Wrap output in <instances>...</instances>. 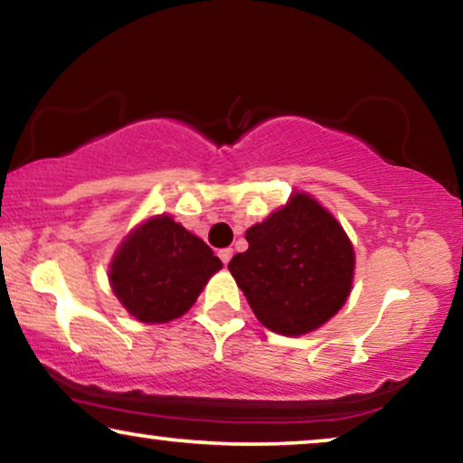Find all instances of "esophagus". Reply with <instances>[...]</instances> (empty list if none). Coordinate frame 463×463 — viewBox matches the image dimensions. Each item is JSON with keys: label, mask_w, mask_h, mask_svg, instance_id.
<instances>
[{"label": "esophagus", "mask_w": 463, "mask_h": 463, "mask_svg": "<svg viewBox=\"0 0 463 463\" xmlns=\"http://www.w3.org/2000/svg\"><path fill=\"white\" fill-rule=\"evenodd\" d=\"M218 256H220V260H222L224 266H226V264L231 262V258H232V250H231V247H224V250L218 251Z\"/></svg>", "instance_id": "obj_1"}]
</instances>
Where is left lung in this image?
Instances as JSON below:
<instances>
[{"mask_svg": "<svg viewBox=\"0 0 463 463\" xmlns=\"http://www.w3.org/2000/svg\"><path fill=\"white\" fill-rule=\"evenodd\" d=\"M229 270L258 321L281 335L327 323L350 294L353 245L331 213L304 193L245 234Z\"/></svg>", "mask_w": 463, "mask_h": 463, "instance_id": "1", "label": "left lung"}]
</instances>
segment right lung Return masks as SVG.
Here are the masks:
<instances>
[{"label": "right lung", "mask_w": 463, "mask_h": 463, "mask_svg": "<svg viewBox=\"0 0 463 463\" xmlns=\"http://www.w3.org/2000/svg\"><path fill=\"white\" fill-rule=\"evenodd\" d=\"M220 269L222 262L212 247L169 216H157L117 250L110 285L138 321L167 323L191 308Z\"/></svg>", "instance_id": "add662e5"}]
</instances>
